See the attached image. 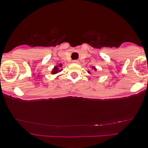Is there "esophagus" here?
<instances>
[{"label": "esophagus", "mask_w": 148, "mask_h": 148, "mask_svg": "<svg viewBox=\"0 0 148 148\" xmlns=\"http://www.w3.org/2000/svg\"><path fill=\"white\" fill-rule=\"evenodd\" d=\"M73 63H74V64H78L79 61H77V60H74V61H73Z\"/></svg>", "instance_id": "esophagus-1"}]
</instances>
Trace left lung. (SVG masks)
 <instances>
[{
  "label": "left lung",
  "mask_w": 148,
  "mask_h": 148,
  "mask_svg": "<svg viewBox=\"0 0 148 148\" xmlns=\"http://www.w3.org/2000/svg\"><path fill=\"white\" fill-rule=\"evenodd\" d=\"M92 69H94V70H95V71H96V69H95V67H92ZM88 72H90V71H88Z\"/></svg>",
  "instance_id": "left-lung-1"
}]
</instances>
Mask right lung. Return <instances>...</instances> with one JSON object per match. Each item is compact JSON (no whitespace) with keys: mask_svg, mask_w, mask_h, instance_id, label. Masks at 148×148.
<instances>
[{"mask_svg":"<svg viewBox=\"0 0 148 148\" xmlns=\"http://www.w3.org/2000/svg\"><path fill=\"white\" fill-rule=\"evenodd\" d=\"M61 66H62V64H59L58 66H56L54 67V69H53V71H52V74H57L58 72L61 71V70L62 69H60L61 68Z\"/></svg>","mask_w":148,"mask_h":148,"instance_id":"right-lung-1","label":"right lung"}]
</instances>
